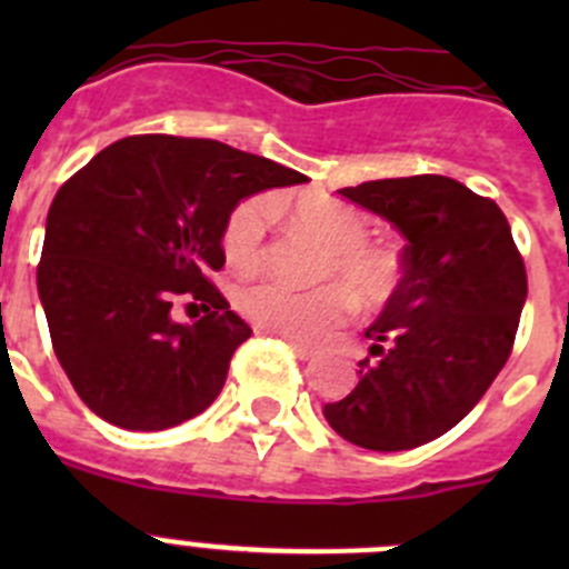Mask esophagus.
<instances>
[{
	"label": "esophagus",
	"instance_id": "34e87169",
	"mask_svg": "<svg viewBox=\"0 0 569 569\" xmlns=\"http://www.w3.org/2000/svg\"><path fill=\"white\" fill-rule=\"evenodd\" d=\"M284 341H288V347L293 350L296 356H299V359H310V356H316L313 345H305V341H299V339H284Z\"/></svg>",
	"mask_w": 569,
	"mask_h": 569
}]
</instances>
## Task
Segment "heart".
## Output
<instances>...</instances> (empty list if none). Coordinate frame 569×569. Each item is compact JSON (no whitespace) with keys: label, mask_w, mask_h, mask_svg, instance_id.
I'll return each mask as SVG.
<instances>
[{"label":"heart","mask_w":569,"mask_h":569,"mask_svg":"<svg viewBox=\"0 0 569 569\" xmlns=\"http://www.w3.org/2000/svg\"><path fill=\"white\" fill-rule=\"evenodd\" d=\"M276 202L253 196L230 213L224 224V256L236 268L259 264L273 222ZM296 219L325 239L330 256L321 264V279L341 281L321 288L296 290L279 279H256L236 293L241 316L268 333L288 339H313L339 325L350 310V296L359 305H381L399 284V259L373 248V224L353 204L333 196H308L296 202Z\"/></svg>","instance_id":"obj_1"}]
</instances>
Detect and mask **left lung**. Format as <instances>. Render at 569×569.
Returning <instances> with one entry per match:
<instances>
[{"label": "left lung", "mask_w": 569, "mask_h": 569, "mask_svg": "<svg viewBox=\"0 0 569 569\" xmlns=\"http://www.w3.org/2000/svg\"><path fill=\"white\" fill-rule=\"evenodd\" d=\"M407 239L401 281L365 330L373 359L325 405L341 439L396 453L445 436L499 376L527 299V270L492 199L447 176L376 179L339 190Z\"/></svg>", "instance_id": "left-lung-1"}]
</instances>
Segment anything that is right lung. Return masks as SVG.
I'll return each instance as SVG.
<instances>
[{
    "mask_svg": "<svg viewBox=\"0 0 569 569\" xmlns=\"http://www.w3.org/2000/svg\"><path fill=\"white\" fill-rule=\"evenodd\" d=\"M308 176L213 139L128 136L59 188L37 270L50 341L79 399L124 430H168L222 393L253 330L208 281L236 204ZM203 301L193 326L169 310Z\"/></svg>",
    "mask_w": 569,
    "mask_h": 569,
    "instance_id": "right-lung-1",
    "label": "right lung"
}]
</instances>
